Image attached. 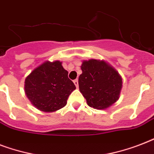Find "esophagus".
<instances>
[{
    "label": "esophagus",
    "mask_w": 154,
    "mask_h": 154,
    "mask_svg": "<svg viewBox=\"0 0 154 154\" xmlns=\"http://www.w3.org/2000/svg\"><path fill=\"white\" fill-rule=\"evenodd\" d=\"M73 83H74V85H76V87L78 88V81H77V80H75V81H73Z\"/></svg>",
    "instance_id": "obj_1"
}]
</instances>
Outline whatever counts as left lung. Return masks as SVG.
Masks as SVG:
<instances>
[{
  "mask_svg": "<svg viewBox=\"0 0 154 154\" xmlns=\"http://www.w3.org/2000/svg\"><path fill=\"white\" fill-rule=\"evenodd\" d=\"M81 69L79 89L89 106L105 109L118 101L122 78L112 65L104 60L89 59L82 60Z\"/></svg>",
  "mask_w": 154,
  "mask_h": 154,
  "instance_id": "1",
  "label": "left lung"
}]
</instances>
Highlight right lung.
Segmentation results:
<instances>
[{
	"mask_svg": "<svg viewBox=\"0 0 154 154\" xmlns=\"http://www.w3.org/2000/svg\"><path fill=\"white\" fill-rule=\"evenodd\" d=\"M76 89L60 60H46L35 68L25 80V93L33 106L52 112L65 107L68 97Z\"/></svg>",
	"mask_w": 154,
	"mask_h": 154,
	"instance_id": "add662e5",
	"label": "right lung"
}]
</instances>
